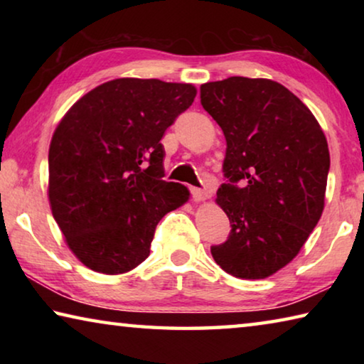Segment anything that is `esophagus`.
<instances>
[{"label": "esophagus", "instance_id": "1", "mask_svg": "<svg viewBox=\"0 0 364 364\" xmlns=\"http://www.w3.org/2000/svg\"><path fill=\"white\" fill-rule=\"evenodd\" d=\"M191 196H193V199L196 202H202L208 199V193L205 189H200V188H191Z\"/></svg>", "mask_w": 364, "mask_h": 364}]
</instances>
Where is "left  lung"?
<instances>
[{
  "instance_id": "1",
  "label": "left lung",
  "mask_w": 364,
  "mask_h": 364,
  "mask_svg": "<svg viewBox=\"0 0 364 364\" xmlns=\"http://www.w3.org/2000/svg\"><path fill=\"white\" fill-rule=\"evenodd\" d=\"M200 104L226 138L217 204L231 231L212 255L236 278H268L299 254L321 218L328 141L310 109L273 80L205 83Z\"/></svg>"
}]
</instances>
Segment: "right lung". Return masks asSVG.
I'll use <instances>...</instances> for the list:
<instances>
[{
  "mask_svg": "<svg viewBox=\"0 0 364 364\" xmlns=\"http://www.w3.org/2000/svg\"><path fill=\"white\" fill-rule=\"evenodd\" d=\"M196 88L117 78L70 107L49 146V204L70 250L104 274L136 268L164 215L189 191L164 180L160 139L194 102Z\"/></svg>",
  "mask_w": 364,
  "mask_h": 364,
  "instance_id": "right-lung-1",
  "label": "right lung"
}]
</instances>
